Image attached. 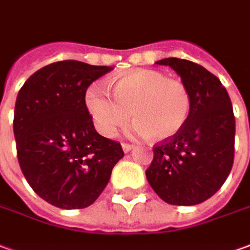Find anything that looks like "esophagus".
<instances>
[{
    "mask_svg": "<svg viewBox=\"0 0 250 250\" xmlns=\"http://www.w3.org/2000/svg\"><path fill=\"white\" fill-rule=\"evenodd\" d=\"M122 149L125 153H128L131 150L134 149V145H130V143H122Z\"/></svg>",
    "mask_w": 250,
    "mask_h": 250,
    "instance_id": "34e87169",
    "label": "esophagus"
}]
</instances>
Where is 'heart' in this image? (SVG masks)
<instances>
[{
  "label": "heart",
  "instance_id": "obj_1",
  "mask_svg": "<svg viewBox=\"0 0 250 250\" xmlns=\"http://www.w3.org/2000/svg\"><path fill=\"white\" fill-rule=\"evenodd\" d=\"M109 92L113 101L97 88H89L85 93L89 115L107 138L115 137L127 123L128 113L135 132L154 142L176 137L191 116L188 86L158 70L138 69L112 78Z\"/></svg>",
  "mask_w": 250,
  "mask_h": 250
}]
</instances>
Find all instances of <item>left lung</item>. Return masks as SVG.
Segmentation results:
<instances>
[{
  "instance_id": "obj_1",
  "label": "left lung",
  "mask_w": 250,
  "mask_h": 250,
  "mask_svg": "<svg viewBox=\"0 0 250 250\" xmlns=\"http://www.w3.org/2000/svg\"><path fill=\"white\" fill-rule=\"evenodd\" d=\"M157 64L172 67L192 95L191 116L172 139L153 147L147 181L160 198L174 206L203 203L228 179L234 161L235 119L219 78L203 66L179 58Z\"/></svg>"
}]
</instances>
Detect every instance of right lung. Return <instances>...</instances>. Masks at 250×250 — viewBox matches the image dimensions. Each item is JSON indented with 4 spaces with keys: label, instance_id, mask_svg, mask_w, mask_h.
I'll list each match as a JSON object with an SVG mask.
<instances>
[{
    "label": "right lung",
    "instance_id": "obj_1",
    "mask_svg": "<svg viewBox=\"0 0 250 250\" xmlns=\"http://www.w3.org/2000/svg\"><path fill=\"white\" fill-rule=\"evenodd\" d=\"M112 69L61 61L34 73L17 95L19 164L32 189L55 207L77 210L95 203L125 155L120 143L96 131L85 105L89 85Z\"/></svg>",
    "mask_w": 250,
    "mask_h": 250
}]
</instances>
